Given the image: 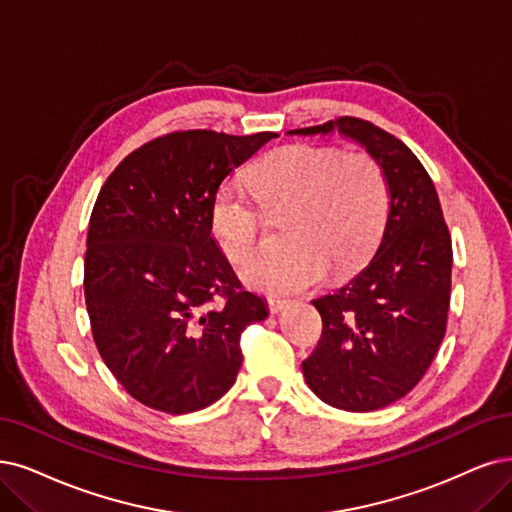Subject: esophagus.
<instances>
[{"label":"esophagus","instance_id":"obj_1","mask_svg":"<svg viewBox=\"0 0 512 512\" xmlns=\"http://www.w3.org/2000/svg\"><path fill=\"white\" fill-rule=\"evenodd\" d=\"M268 308L272 314L280 312L282 308H287V299H280V297H268Z\"/></svg>","mask_w":512,"mask_h":512}]
</instances>
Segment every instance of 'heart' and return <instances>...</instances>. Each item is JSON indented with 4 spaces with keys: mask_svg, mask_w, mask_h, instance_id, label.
<instances>
[{
    "mask_svg": "<svg viewBox=\"0 0 512 512\" xmlns=\"http://www.w3.org/2000/svg\"><path fill=\"white\" fill-rule=\"evenodd\" d=\"M251 189L227 185L211 211L213 236L232 263L249 261L263 242L268 218L293 215L287 232L291 251L270 253L242 270L246 287L270 295L301 293L327 276L356 270L380 238L388 189L380 166L367 154L342 158L318 145L274 151L251 175Z\"/></svg>",
    "mask_w": 512,
    "mask_h": 512,
    "instance_id": "heart-1",
    "label": "heart"
}]
</instances>
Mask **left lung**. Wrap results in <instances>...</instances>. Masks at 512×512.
I'll list each match as a JSON object with an SVG mask.
<instances>
[{
    "label": "left lung",
    "mask_w": 512,
    "mask_h": 512,
    "mask_svg": "<svg viewBox=\"0 0 512 512\" xmlns=\"http://www.w3.org/2000/svg\"><path fill=\"white\" fill-rule=\"evenodd\" d=\"M333 132L380 164L388 217L367 266L337 291L312 299L323 335L301 371L320 401L363 413L403 399L430 367L447 327L453 253L437 189L403 141L358 118L287 135Z\"/></svg>",
    "instance_id": "8db88e82"
}]
</instances>
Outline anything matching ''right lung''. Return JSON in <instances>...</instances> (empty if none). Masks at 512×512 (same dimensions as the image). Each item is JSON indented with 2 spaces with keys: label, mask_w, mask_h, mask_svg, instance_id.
I'll return each mask as SVG.
<instances>
[{
  "label": "right lung",
  "mask_w": 512,
  "mask_h": 512,
  "mask_svg": "<svg viewBox=\"0 0 512 512\" xmlns=\"http://www.w3.org/2000/svg\"><path fill=\"white\" fill-rule=\"evenodd\" d=\"M274 132H170L132 151L94 202L84 297L94 344L139 403L173 415L219 401L240 333L268 318L211 236L217 189ZM222 301H218V297Z\"/></svg>",
  "instance_id": "add662e5"
}]
</instances>
